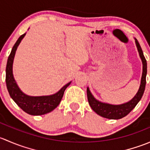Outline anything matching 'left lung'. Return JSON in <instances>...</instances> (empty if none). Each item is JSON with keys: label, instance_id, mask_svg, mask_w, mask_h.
<instances>
[{"label": "left lung", "instance_id": "8db88e82", "mask_svg": "<svg viewBox=\"0 0 150 150\" xmlns=\"http://www.w3.org/2000/svg\"><path fill=\"white\" fill-rule=\"evenodd\" d=\"M136 44H137L138 51L139 53V56L142 59V64H143V72H142V80H141V85L138 92L136 94V96L131 99L130 102L127 103L120 104V105H112V104H109L105 103H102L96 100L91 93L89 91L88 88H87V96L88 101L90 104L92 110L97 113L99 115L102 117H105L108 119H120L122 117H125L127 115L129 114L130 112L137 106L139 102L142 99V96L144 94V92L145 90V86H146V60L144 56L143 51L141 48L138 40L135 39Z\"/></svg>", "mask_w": 150, "mask_h": 150}]
</instances>
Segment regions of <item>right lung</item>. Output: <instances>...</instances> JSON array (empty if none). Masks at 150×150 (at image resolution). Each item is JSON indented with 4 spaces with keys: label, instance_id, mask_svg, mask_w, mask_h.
<instances>
[{
    "label": "right lung",
    "instance_id": "right-lung-1",
    "mask_svg": "<svg viewBox=\"0 0 150 150\" xmlns=\"http://www.w3.org/2000/svg\"><path fill=\"white\" fill-rule=\"evenodd\" d=\"M25 34L26 33L22 35L19 38L12 48L10 55L8 56L6 69V83L10 96L23 111L32 115H41L53 111L59 104L64 95V91L70 84V82L62 88L55 94L51 96H30L21 91L16 83V81L13 79L12 64L16 48L22 38L25 37Z\"/></svg>",
    "mask_w": 150,
    "mask_h": 150
}]
</instances>
